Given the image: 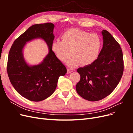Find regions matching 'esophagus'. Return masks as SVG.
Listing matches in <instances>:
<instances>
[{
	"instance_id": "obj_1",
	"label": "esophagus",
	"mask_w": 133,
	"mask_h": 133,
	"mask_svg": "<svg viewBox=\"0 0 133 133\" xmlns=\"http://www.w3.org/2000/svg\"><path fill=\"white\" fill-rule=\"evenodd\" d=\"M73 70H74L73 69H70V68H68V69H67L68 73H71V72H73Z\"/></svg>"
}]
</instances>
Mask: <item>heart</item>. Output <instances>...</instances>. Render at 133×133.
<instances>
[{
  "label": "heart",
  "mask_w": 133,
  "mask_h": 133,
  "mask_svg": "<svg viewBox=\"0 0 133 133\" xmlns=\"http://www.w3.org/2000/svg\"><path fill=\"white\" fill-rule=\"evenodd\" d=\"M62 41H54L52 50L57 57L65 62L73 56L67 63L71 68L91 64L97 58L102 46V40L95 33L90 34L81 30H68L62 36Z\"/></svg>",
  "instance_id": "b5f03b06"
}]
</instances>
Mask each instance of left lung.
Returning <instances> with one entry per match:
<instances>
[{"mask_svg": "<svg viewBox=\"0 0 133 133\" xmlns=\"http://www.w3.org/2000/svg\"><path fill=\"white\" fill-rule=\"evenodd\" d=\"M103 46L98 58L90 65L79 68L78 94L95 102L107 97L115 89L124 71L123 51L119 44L107 30L102 31Z\"/></svg>", "mask_w": 133, "mask_h": 133, "instance_id": "obj_1", "label": "left lung"}]
</instances>
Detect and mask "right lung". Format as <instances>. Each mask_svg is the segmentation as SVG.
<instances>
[{
  "mask_svg": "<svg viewBox=\"0 0 133 133\" xmlns=\"http://www.w3.org/2000/svg\"><path fill=\"white\" fill-rule=\"evenodd\" d=\"M54 25L51 23L32 25L15 40L10 48L7 73L11 84L18 93L33 102L46 99L54 92L59 76L65 75L66 68L52 50ZM43 38L50 51L44 61L37 66L27 65L22 57V48L26 41Z\"/></svg>",
  "mask_w": 133,
  "mask_h": 133,
  "instance_id": "right-lung-1",
  "label": "right lung"
}]
</instances>
